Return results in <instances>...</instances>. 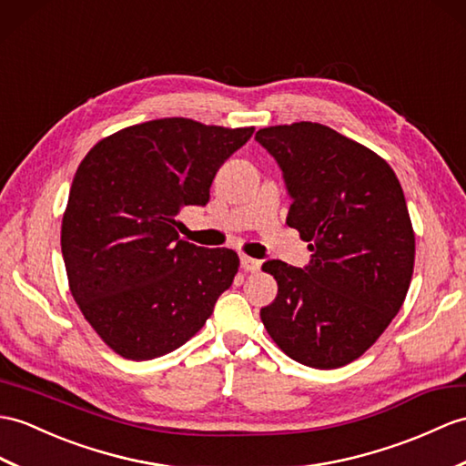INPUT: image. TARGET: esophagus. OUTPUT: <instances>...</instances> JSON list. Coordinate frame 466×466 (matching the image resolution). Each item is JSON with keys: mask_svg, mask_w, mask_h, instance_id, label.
<instances>
[{"mask_svg": "<svg viewBox=\"0 0 466 466\" xmlns=\"http://www.w3.org/2000/svg\"><path fill=\"white\" fill-rule=\"evenodd\" d=\"M240 266L244 272H258L259 266H262V262L259 259H254L250 256H240Z\"/></svg>", "mask_w": 466, "mask_h": 466, "instance_id": "obj_1", "label": "esophagus"}]
</instances>
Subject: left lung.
Listing matches in <instances>:
<instances>
[{"label":"left lung","mask_w":466,"mask_h":466,"mask_svg":"<svg viewBox=\"0 0 466 466\" xmlns=\"http://www.w3.org/2000/svg\"><path fill=\"white\" fill-rule=\"evenodd\" d=\"M282 168L286 224L313 252L301 269L268 259L278 296L259 318L291 360L335 370L361 357L401 309L415 232L401 184L373 150L319 123L259 128Z\"/></svg>","instance_id":"obj_1"}]
</instances>
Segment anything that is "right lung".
<instances>
[{
    "label": "right lung",
    "mask_w": 466,
    "mask_h": 466,
    "mask_svg": "<svg viewBox=\"0 0 466 466\" xmlns=\"http://www.w3.org/2000/svg\"><path fill=\"white\" fill-rule=\"evenodd\" d=\"M254 127L172 116L99 140L75 172L61 224L71 296L125 360L178 350L212 316L240 259L180 240L178 212L204 207L224 160Z\"/></svg>",
    "instance_id": "right-lung-1"
}]
</instances>
